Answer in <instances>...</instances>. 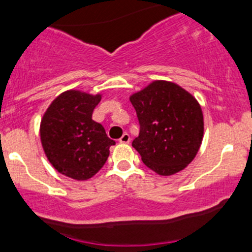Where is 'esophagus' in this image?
Returning a JSON list of instances; mask_svg holds the SVG:
<instances>
[{
	"instance_id": "esophagus-1",
	"label": "esophagus",
	"mask_w": 252,
	"mask_h": 252,
	"mask_svg": "<svg viewBox=\"0 0 252 252\" xmlns=\"http://www.w3.org/2000/svg\"><path fill=\"white\" fill-rule=\"evenodd\" d=\"M129 141H130V135L128 133H124L119 139V142H122V144H128Z\"/></svg>"
}]
</instances>
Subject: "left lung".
I'll use <instances>...</instances> for the list:
<instances>
[{"label": "left lung", "instance_id": "8db88e82", "mask_svg": "<svg viewBox=\"0 0 252 252\" xmlns=\"http://www.w3.org/2000/svg\"><path fill=\"white\" fill-rule=\"evenodd\" d=\"M140 124L133 147L145 166L159 175L183 171L204 138V116L196 98L171 81L156 80L130 96Z\"/></svg>", "mask_w": 252, "mask_h": 252}]
</instances>
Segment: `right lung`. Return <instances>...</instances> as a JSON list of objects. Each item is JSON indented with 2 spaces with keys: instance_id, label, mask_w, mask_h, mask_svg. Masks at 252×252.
Here are the masks:
<instances>
[{
  "instance_id": "obj_1",
  "label": "right lung",
  "mask_w": 252,
  "mask_h": 252,
  "mask_svg": "<svg viewBox=\"0 0 252 252\" xmlns=\"http://www.w3.org/2000/svg\"><path fill=\"white\" fill-rule=\"evenodd\" d=\"M100 101V94L68 90L52 101L41 119L40 136L48 161L56 171L75 180L97 173L116 144L105 128L93 121Z\"/></svg>"
}]
</instances>
